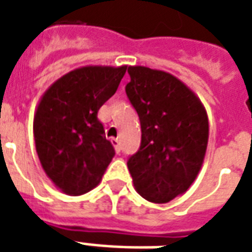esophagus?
<instances>
[{
  "instance_id": "esophagus-1",
  "label": "esophagus",
  "mask_w": 252,
  "mask_h": 252,
  "mask_svg": "<svg viewBox=\"0 0 252 252\" xmlns=\"http://www.w3.org/2000/svg\"><path fill=\"white\" fill-rule=\"evenodd\" d=\"M110 143L113 144V147H115L116 153H120V151H121L120 140H119V139H115V137H112V139H110Z\"/></svg>"
}]
</instances>
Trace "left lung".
Segmentation results:
<instances>
[{
	"mask_svg": "<svg viewBox=\"0 0 252 252\" xmlns=\"http://www.w3.org/2000/svg\"><path fill=\"white\" fill-rule=\"evenodd\" d=\"M128 98L136 109L142 143L128 159L139 194L155 204L174 200L189 189L205 158L209 123L193 90L170 72L129 66Z\"/></svg>",
	"mask_w": 252,
	"mask_h": 252,
	"instance_id": "left-lung-1",
	"label": "left lung"
}]
</instances>
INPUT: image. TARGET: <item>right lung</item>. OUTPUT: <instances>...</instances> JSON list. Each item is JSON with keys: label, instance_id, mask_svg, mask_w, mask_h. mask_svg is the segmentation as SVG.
Masks as SVG:
<instances>
[{"label": "right lung", "instance_id": "1", "mask_svg": "<svg viewBox=\"0 0 252 252\" xmlns=\"http://www.w3.org/2000/svg\"><path fill=\"white\" fill-rule=\"evenodd\" d=\"M126 71V66L79 67L41 95L33 117L36 153L47 177L66 194L94 189L115 157L97 113Z\"/></svg>", "mask_w": 252, "mask_h": 252}]
</instances>
